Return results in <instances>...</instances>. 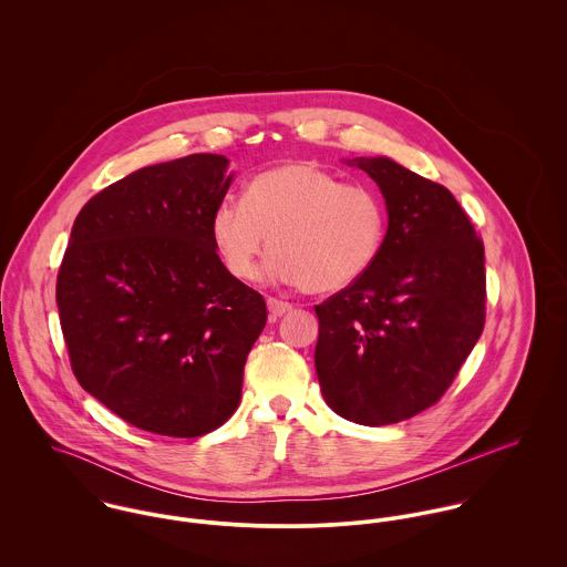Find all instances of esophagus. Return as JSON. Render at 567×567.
<instances>
[{"instance_id": "34e87169", "label": "esophagus", "mask_w": 567, "mask_h": 567, "mask_svg": "<svg viewBox=\"0 0 567 567\" xmlns=\"http://www.w3.org/2000/svg\"><path fill=\"white\" fill-rule=\"evenodd\" d=\"M266 303H268V312H270V319H272V321H277L279 317H284L286 312L292 310V303L281 301V299H272V297H270Z\"/></svg>"}]
</instances>
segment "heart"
Returning <instances> with one entry per match:
<instances>
[{"label": "heart", "instance_id": "1", "mask_svg": "<svg viewBox=\"0 0 567 567\" xmlns=\"http://www.w3.org/2000/svg\"><path fill=\"white\" fill-rule=\"evenodd\" d=\"M389 212L378 189L344 183L319 163H281L259 172L244 200L223 198L209 218L227 272L248 281L270 238L268 275L327 295L358 281L378 259Z\"/></svg>", "mask_w": 567, "mask_h": 567}]
</instances>
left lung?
<instances>
[{
  "instance_id": "obj_1",
  "label": "left lung",
  "mask_w": 567,
  "mask_h": 567,
  "mask_svg": "<svg viewBox=\"0 0 567 567\" xmlns=\"http://www.w3.org/2000/svg\"><path fill=\"white\" fill-rule=\"evenodd\" d=\"M380 187L386 240L351 286L315 306L327 405L389 425L436 404L485 327V244L452 192L386 157L347 162Z\"/></svg>"
}]
</instances>
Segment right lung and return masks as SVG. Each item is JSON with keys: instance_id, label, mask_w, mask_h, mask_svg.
<instances>
[{"instance_id": "right-lung-1", "label": "right lung", "mask_w": 567, "mask_h": 567, "mask_svg": "<svg viewBox=\"0 0 567 567\" xmlns=\"http://www.w3.org/2000/svg\"><path fill=\"white\" fill-rule=\"evenodd\" d=\"M223 155L142 167L76 216L56 306L82 389L131 425L176 439L240 404L268 312L220 261L209 218L234 174Z\"/></svg>"}]
</instances>
